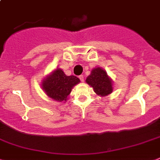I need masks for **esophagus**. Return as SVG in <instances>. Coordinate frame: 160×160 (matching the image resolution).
Instances as JSON below:
<instances>
[{"label":"esophagus","instance_id":"34e87169","mask_svg":"<svg viewBox=\"0 0 160 160\" xmlns=\"http://www.w3.org/2000/svg\"><path fill=\"white\" fill-rule=\"evenodd\" d=\"M79 79L81 80V82H84V76L83 75H80L79 76Z\"/></svg>","mask_w":160,"mask_h":160}]
</instances>
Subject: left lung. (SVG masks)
I'll list each match as a JSON object with an SVG mask.
<instances>
[{
    "label": "left lung",
    "instance_id": "obj_1",
    "mask_svg": "<svg viewBox=\"0 0 160 160\" xmlns=\"http://www.w3.org/2000/svg\"><path fill=\"white\" fill-rule=\"evenodd\" d=\"M86 82L100 96H107L113 92V80L107 74L106 71L101 67H96L91 71V74L87 78Z\"/></svg>",
    "mask_w": 160,
    "mask_h": 160
}]
</instances>
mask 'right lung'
Listing matches in <instances>:
<instances>
[{
  "label": "right lung",
  "instance_id": "1",
  "mask_svg": "<svg viewBox=\"0 0 160 160\" xmlns=\"http://www.w3.org/2000/svg\"><path fill=\"white\" fill-rule=\"evenodd\" d=\"M79 82L78 78L67 76L61 68H57L42 79L41 87L48 97L58 102H65L72 88Z\"/></svg>",
  "mask_w": 160,
  "mask_h": 160
}]
</instances>
